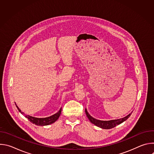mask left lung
<instances>
[{"mask_svg":"<svg viewBox=\"0 0 154 154\" xmlns=\"http://www.w3.org/2000/svg\"><path fill=\"white\" fill-rule=\"evenodd\" d=\"M85 113H86V116L88 117V118L89 119L91 123H93V124H94L95 125H96L100 128H103V129H110V128H112L116 127L118 125H119L120 124H121L123 122H124L125 121H126L130 116V115L132 112H131L129 115H128L127 116H126L124 118H122L121 119H118L109 120V121H101V120H99V119H96L94 118L88 113L86 108H85Z\"/></svg>","mask_w":154,"mask_h":154,"instance_id":"obj_1","label":"left lung"}]
</instances>
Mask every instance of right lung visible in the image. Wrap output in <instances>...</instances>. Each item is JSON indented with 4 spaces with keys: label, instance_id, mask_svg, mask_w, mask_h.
I'll return each mask as SVG.
<instances>
[{
    "label": "right lung",
    "instance_id": "add662e5",
    "mask_svg": "<svg viewBox=\"0 0 154 154\" xmlns=\"http://www.w3.org/2000/svg\"><path fill=\"white\" fill-rule=\"evenodd\" d=\"M16 104V103H15ZM16 107L17 108L19 112L22 114L24 115L25 116L26 118H28V119L33 124H35L36 125H39V126H45V125H48L49 124H53L60 117L61 113V108L60 109V110L55 114L49 116V117H47V118H35V117H33L29 115H26V114H24V113H23V112H21L20 109H19V108L16 105Z\"/></svg>",
    "mask_w": 154,
    "mask_h": 154
}]
</instances>
